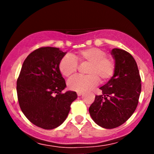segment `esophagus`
<instances>
[{
	"mask_svg": "<svg viewBox=\"0 0 154 154\" xmlns=\"http://www.w3.org/2000/svg\"><path fill=\"white\" fill-rule=\"evenodd\" d=\"M77 95H78V96H81L82 94H83V92H77Z\"/></svg>",
	"mask_w": 154,
	"mask_h": 154,
	"instance_id": "34e87169",
	"label": "esophagus"
}]
</instances>
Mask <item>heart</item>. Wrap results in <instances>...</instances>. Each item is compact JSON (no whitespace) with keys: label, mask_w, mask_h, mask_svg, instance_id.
Instances as JSON below:
<instances>
[{"label":"heart","mask_w":154,"mask_h":154,"mask_svg":"<svg viewBox=\"0 0 154 154\" xmlns=\"http://www.w3.org/2000/svg\"><path fill=\"white\" fill-rule=\"evenodd\" d=\"M106 52L98 48H89L81 50L72 57L67 54L61 59L59 64L60 73L66 77H71L77 70V63L88 64L86 77H74L68 81V86L71 91L84 92L92 89L99 83H106L114 75L116 62L106 57Z\"/></svg>","instance_id":"obj_1"}]
</instances>
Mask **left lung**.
Wrapping results in <instances>:
<instances>
[{
  "label": "left lung",
  "instance_id": "1",
  "mask_svg": "<svg viewBox=\"0 0 154 154\" xmlns=\"http://www.w3.org/2000/svg\"><path fill=\"white\" fill-rule=\"evenodd\" d=\"M111 54L116 62L114 75L100 87L102 94L95 96L88 109L93 121L106 129L119 127L130 119L137 107L142 88L133 56L119 48H113Z\"/></svg>",
  "mask_w": 154,
  "mask_h": 154
}]
</instances>
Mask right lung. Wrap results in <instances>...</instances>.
<instances>
[{
  "label": "right lung",
  "mask_w": 154,
  "mask_h": 154,
  "mask_svg": "<svg viewBox=\"0 0 154 154\" xmlns=\"http://www.w3.org/2000/svg\"><path fill=\"white\" fill-rule=\"evenodd\" d=\"M66 54L60 48L42 47L25 59L17 80L20 108L33 125L45 130L61 125L67 118L76 91L63 93L66 81L59 69Z\"/></svg>",
  "instance_id": "obj_1"
}]
</instances>
